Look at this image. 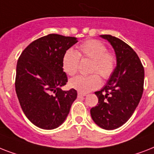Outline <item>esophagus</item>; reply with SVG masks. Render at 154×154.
<instances>
[{"label": "esophagus", "mask_w": 154, "mask_h": 154, "mask_svg": "<svg viewBox=\"0 0 154 154\" xmlns=\"http://www.w3.org/2000/svg\"><path fill=\"white\" fill-rule=\"evenodd\" d=\"M87 95L86 93H83V92H78V97L79 98H81V97H84Z\"/></svg>", "instance_id": "1"}]
</instances>
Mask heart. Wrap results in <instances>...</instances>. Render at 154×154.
Masks as SVG:
<instances>
[{"label":"heart","mask_w":154,"mask_h":154,"mask_svg":"<svg viewBox=\"0 0 154 154\" xmlns=\"http://www.w3.org/2000/svg\"><path fill=\"white\" fill-rule=\"evenodd\" d=\"M80 58L83 60H92L90 75H78L71 79L69 82L71 87L79 92L91 91L100 87L101 79H107L112 75L115 69L116 58L112 52L107 51V48L103 42L97 40H89L78 47L77 51L67 49L63 56V69L68 75L77 73Z\"/></svg>","instance_id":"b5f03b06"}]
</instances>
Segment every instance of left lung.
I'll return each mask as SVG.
<instances>
[{
  "label": "left lung",
  "mask_w": 154,
  "mask_h": 154,
  "mask_svg": "<svg viewBox=\"0 0 154 154\" xmlns=\"http://www.w3.org/2000/svg\"><path fill=\"white\" fill-rule=\"evenodd\" d=\"M114 50L117 66L106 84L94 92L98 104L91 109L93 121L105 130L120 127L130 119L143 93L144 67L131 47L119 38L102 35Z\"/></svg>",
  "instance_id": "8db88e82"
}]
</instances>
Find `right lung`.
<instances>
[{
	"label": "right lung",
	"instance_id": "obj_1",
	"mask_svg": "<svg viewBox=\"0 0 154 154\" xmlns=\"http://www.w3.org/2000/svg\"><path fill=\"white\" fill-rule=\"evenodd\" d=\"M77 42L75 37L49 34L31 43L18 59L15 82L17 98L25 116L37 127H59L77 98L73 88L61 89L67 82L63 56Z\"/></svg>",
	"mask_w": 154,
	"mask_h": 154
}]
</instances>
